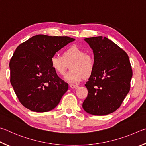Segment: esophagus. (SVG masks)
I'll return each mask as SVG.
<instances>
[{
  "label": "esophagus",
  "instance_id": "34e87169",
  "mask_svg": "<svg viewBox=\"0 0 146 146\" xmlns=\"http://www.w3.org/2000/svg\"><path fill=\"white\" fill-rule=\"evenodd\" d=\"M70 87L72 88H78L79 86L77 85H74V84H70Z\"/></svg>",
  "mask_w": 146,
  "mask_h": 146
}]
</instances>
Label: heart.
Returning <instances> with one entry per match:
<instances>
[{
  "instance_id": "1",
  "label": "heart",
  "mask_w": 146,
  "mask_h": 146,
  "mask_svg": "<svg viewBox=\"0 0 146 146\" xmlns=\"http://www.w3.org/2000/svg\"><path fill=\"white\" fill-rule=\"evenodd\" d=\"M50 66L58 75L64 76L67 64L70 70L65 75V80L70 83H78L85 76L90 75L95 67V59L86 54V51L78 46H71L63 52V56L54 55L50 58Z\"/></svg>"
}]
</instances>
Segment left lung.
<instances>
[{"label":"left lung","instance_id":"8db88e82","mask_svg":"<svg viewBox=\"0 0 146 146\" xmlns=\"http://www.w3.org/2000/svg\"><path fill=\"white\" fill-rule=\"evenodd\" d=\"M93 50L95 67L85 84L83 108L94 115L116 111L130 90L133 71L127 53L106 37L85 38Z\"/></svg>","mask_w":146,"mask_h":146}]
</instances>
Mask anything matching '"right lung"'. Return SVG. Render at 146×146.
<instances>
[{
    "mask_svg": "<svg viewBox=\"0 0 146 146\" xmlns=\"http://www.w3.org/2000/svg\"><path fill=\"white\" fill-rule=\"evenodd\" d=\"M75 39L38 35L18 46L9 62L10 82L23 106L35 112L52 110L68 88L50 66L52 56Z\"/></svg>",
    "mask_w": 146,
    "mask_h": 146,
    "instance_id": "right-lung-1",
    "label": "right lung"
}]
</instances>
